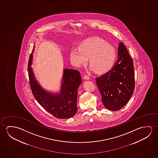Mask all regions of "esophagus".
Wrapping results in <instances>:
<instances>
[{
    "mask_svg": "<svg viewBox=\"0 0 158 158\" xmlns=\"http://www.w3.org/2000/svg\"><path fill=\"white\" fill-rule=\"evenodd\" d=\"M83 78H84L85 80H89V77L87 75H85L84 76Z\"/></svg>",
    "mask_w": 158,
    "mask_h": 158,
    "instance_id": "34e87169",
    "label": "esophagus"
}]
</instances>
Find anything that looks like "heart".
<instances>
[{
	"instance_id": "1",
	"label": "heart",
	"mask_w": 158,
	"mask_h": 158,
	"mask_svg": "<svg viewBox=\"0 0 158 158\" xmlns=\"http://www.w3.org/2000/svg\"><path fill=\"white\" fill-rule=\"evenodd\" d=\"M116 50L113 45L102 38H89L81 43L78 48H73L70 53V58L73 65L81 68L88 63L90 70L103 73L110 70L114 64Z\"/></svg>"
}]
</instances>
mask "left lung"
Masks as SVG:
<instances>
[{
  "mask_svg": "<svg viewBox=\"0 0 158 158\" xmlns=\"http://www.w3.org/2000/svg\"><path fill=\"white\" fill-rule=\"evenodd\" d=\"M118 58L111 70L96 78L105 108L118 111L127 103L135 89L133 61L123 43L118 47Z\"/></svg>",
  "mask_w": 158,
  "mask_h": 158,
  "instance_id": "1",
  "label": "left lung"
}]
</instances>
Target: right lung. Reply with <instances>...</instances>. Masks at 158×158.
Masks as SVG:
<instances>
[{
    "label": "right lung",
    "instance_id": "right-lung-1",
    "mask_svg": "<svg viewBox=\"0 0 158 158\" xmlns=\"http://www.w3.org/2000/svg\"><path fill=\"white\" fill-rule=\"evenodd\" d=\"M34 48H33V52ZM33 52L28 64V73L33 95L38 103L55 118H68L75 115L77 110L78 88L82 82L80 72L73 69H64L60 93H48L35 80L31 65Z\"/></svg>",
    "mask_w": 158,
    "mask_h": 158
}]
</instances>
